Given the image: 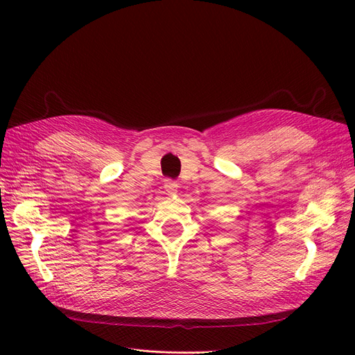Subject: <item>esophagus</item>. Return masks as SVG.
Wrapping results in <instances>:
<instances>
[{
    "instance_id": "1",
    "label": "esophagus",
    "mask_w": 355,
    "mask_h": 355,
    "mask_svg": "<svg viewBox=\"0 0 355 355\" xmlns=\"http://www.w3.org/2000/svg\"><path fill=\"white\" fill-rule=\"evenodd\" d=\"M165 191L170 194V196H174V194H177V191H178V184L175 182V181H173V180H166L165 181Z\"/></svg>"
}]
</instances>
